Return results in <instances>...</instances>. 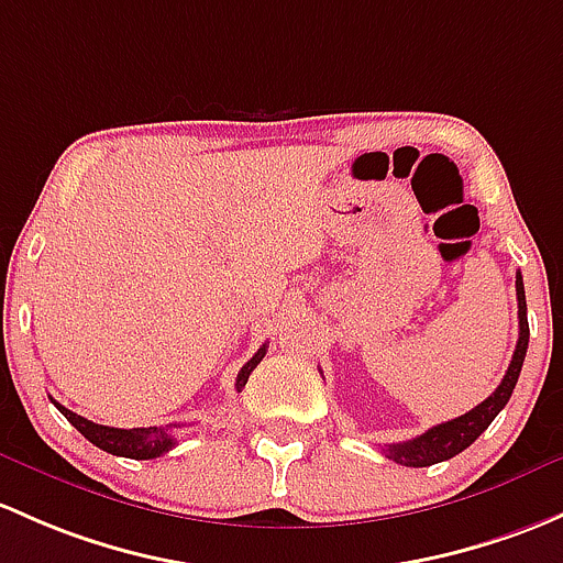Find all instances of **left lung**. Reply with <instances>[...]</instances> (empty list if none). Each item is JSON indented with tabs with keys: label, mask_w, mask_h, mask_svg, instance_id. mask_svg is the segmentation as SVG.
Here are the masks:
<instances>
[{
	"label": "left lung",
	"mask_w": 563,
	"mask_h": 563,
	"mask_svg": "<svg viewBox=\"0 0 563 563\" xmlns=\"http://www.w3.org/2000/svg\"><path fill=\"white\" fill-rule=\"evenodd\" d=\"M516 294H518V345L516 353H512L510 366H507L505 377H501L499 388L488 396V399L481 401L475 410L464 412V416L453 418V421H445L440 426H431L429 431H423L421 437L407 442H396V445L383 448V453L388 455L390 461L401 466H431L440 464V461L453 459L461 451L472 445L477 437L488 429L490 421L505 410V405L510 401L512 388H516L520 366H523L526 347H529V318H526V291H523V277L520 272L516 275Z\"/></svg>",
	"instance_id": "8db88e82"
}]
</instances>
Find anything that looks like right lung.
Listing matches in <instances>:
<instances>
[{
    "label": "right lung",
    "mask_w": 563,
    "mask_h": 563,
    "mask_svg": "<svg viewBox=\"0 0 563 563\" xmlns=\"http://www.w3.org/2000/svg\"><path fill=\"white\" fill-rule=\"evenodd\" d=\"M264 356H266V345L258 347L256 356H253L240 369V375H236V383H234L236 390L245 388L247 377H251V372L262 364ZM51 401L58 407V412H62V416L67 418V421L73 423L82 437H86L88 442H93V445L99 448V451H108L112 455H123V459L147 461V459H156V455H164L167 451H173L175 448L173 431L180 429V423L147 426V429L145 426H142V429H115V426H102V423L88 421V418L78 416V412H73V410H67L64 405H58L56 399H51Z\"/></svg>",
    "instance_id": "add662e5"
}]
</instances>
